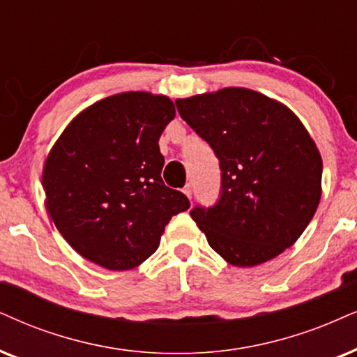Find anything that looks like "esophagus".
<instances>
[{"label":"esophagus","instance_id":"esophagus-1","mask_svg":"<svg viewBox=\"0 0 357 357\" xmlns=\"http://www.w3.org/2000/svg\"><path fill=\"white\" fill-rule=\"evenodd\" d=\"M183 192L186 194L189 199H191V197H192V188H191V184H186V186H184V189H183Z\"/></svg>","mask_w":357,"mask_h":357}]
</instances>
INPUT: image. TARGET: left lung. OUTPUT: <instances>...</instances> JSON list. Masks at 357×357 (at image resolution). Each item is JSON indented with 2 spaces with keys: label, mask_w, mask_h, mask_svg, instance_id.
I'll use <instances>...</instances> for the list:
<instances>
[{
  "label": "left lung",
  "mask_w": 357,
  "mask_h": 357,
  "mask_svg": "<svg viewBox=\"0 0 357 357\" xmlns=\"http://www.w3.org/2000/svg\"><path fill=\"white\" fill-rule=\"evenodd\" d=\"M179 115L214 150L220 196L191 218L225 261L254 267L291 247L321 197L323 161L290 108L250 89L176 100Z\"/></svg>",
  "instance_id": "8db88e82"
}]
</instances>
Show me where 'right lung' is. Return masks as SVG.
Listing matches in <instances>:
<instances>
[{
	"label": "right lung",
	"instance_id": "obj_1",
	"mask_svg": "<svg viewBox=\"0 0 357 357\" xmlns=\"http://www.w3.org/2000/svg\"><path fill=\"white\" fill-rule=\"evenodd\" d=\"M165 96L125 92L85 108L49 151L46 207L57 231L84 259L130 270L160 245L166 224L189 209L161 179V133L174 119Z\"/></svg>",
	"mask_w": 357,
	"mask_h": 357
}]
</instances>
